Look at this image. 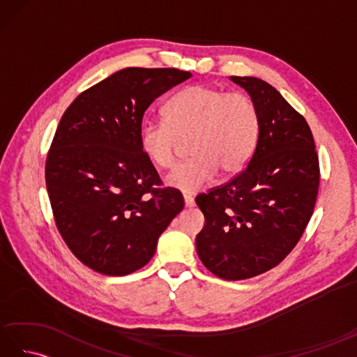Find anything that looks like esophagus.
<instances>
[{"label":"esophagus","instance_id":"34e87169","mask_svg":"<svg viewBox=\"0 0 357 357\" xmlns=\"http://www.w3.org/2000/svg\"><path fill=\"white\" fill-rule=\"evenodd\" d=\"M184 204H185V207L187 208H190V207H195V199L192 198V196H184Z\"/></svg>","mask_w":357,"mask_h":357}]
</instances>
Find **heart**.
<instances>
[{"label": "heart", "mask_w": 357, "mask_h": 357, "mask_svg": "<svg viewBox=\"0 0 357 357\" xmlns=\"http://www.w3.org/2000/svg\"><path fill=\"white\" fill-rule=\"evenodd\" d=\"M164 121L141 126L142 153L158 169H172L181 141H190L188 161L179 164L167 185L185 195L198 193L218 172L236 174L253 156L259 138V113L252 98L195 84L179 90L164 107Z\"/></svg>", "instance_id": "obj_1"}]
</instances>
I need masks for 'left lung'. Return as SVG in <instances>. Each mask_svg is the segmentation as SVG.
<instances>
[{
    "label": "left lung",
    "mask_w": 357,
    "mask_h": 357,
    "mask_svg": "<svg viewBox=\"0 0 357 357\" xmlns=\"http://www.w3.org/2000/svg\"><path fill=\"white\" fill-rule=\"evenodd\" d=\"M259 113V138L245 169L196 198L206 218L198 256L225 280L276 267L298 244L319 190V158L305 118L259 78L231 77Z\"/></svg>",
    "instance_id": "left-lung-1"
}]
</instances>
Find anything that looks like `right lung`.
<instances>
[{"label":"right lung","mask_w":357,"mask_h":357,"mask_svg":"<svg viewBox=\"0 0 357 357\" xmlns=\"http://www.w3.org/2000/svg\"><path fill=\"white\" fill-rule=\"evenodd\" d=\"M192 77L179 69L127 67L77 96L45 159V185L58 231L78 259L101 275L144 267L184 208L139 146L144 112Z\"/></svg>","instance_id":"right-lung-1"}]
</instances>
